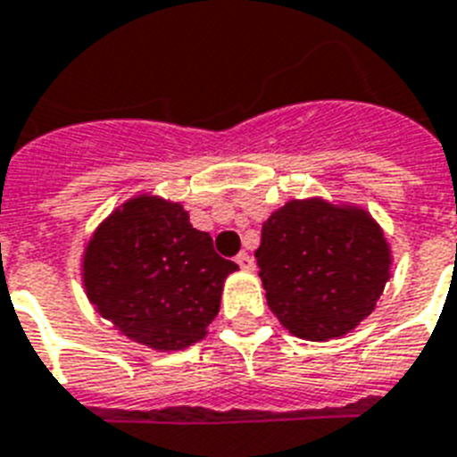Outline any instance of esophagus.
<instances>
[{
	"mask_svg": "<svg viewBox=\"0 0 457 457\" xmlns=\"http://www.w3.org/2000/svg\"><path fill=\"white\" fill-rule=\"evenodd\" d=\"M237 265H239L244 272H251V270L255 267V262H253V258L246 253V251H241V253L237 255Z\"/></svg>",
	"mask_w": 457,
	"mask_h": 457,
	"instance_id": "34e87169",
	"label": "esophagus"
}]
</instances>
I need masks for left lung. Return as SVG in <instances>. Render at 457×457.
<instances>
[{"label":"left lung","mask_w":457,"mask_h":457,"mask_svg":"<svg viewBox=\"0 0 457 457\" xmlns=\"http://www.w3.org/2000/svg\"><path fill=\"white\" fill-rule=\"evenodd\" d=\"M255 258L270 310L288 333L312 343L354 331L392 274V248L376 218L321 196L274 211Z\"/></svg>","instance_id":"1"}]
</instances>
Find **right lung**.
Returning <instances> with one entry per match:
<instances>
[{"label":"right lung","instance_id":"add662e5","mask_svg":"<svg viewBox=\"0 0 457 457\" xmlns=\"http://www.w3.org/2000/svg\"><path fill=\"white\" fill-rule=\"evenodd\" d=\"M237 262L213 251L180 202L136 195L94 229L81 281L96 312L133 343L185 350L209 333Z\"/></svg>","mask_w":457,"mask_h":457}]
</instances>
